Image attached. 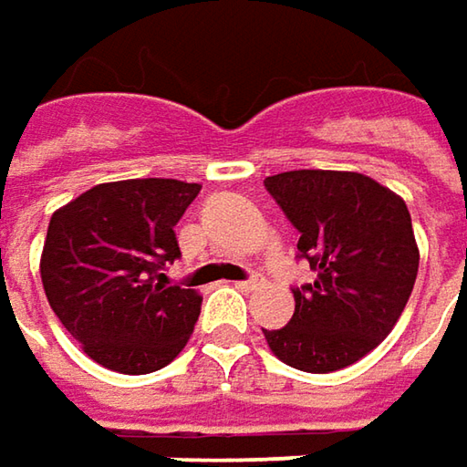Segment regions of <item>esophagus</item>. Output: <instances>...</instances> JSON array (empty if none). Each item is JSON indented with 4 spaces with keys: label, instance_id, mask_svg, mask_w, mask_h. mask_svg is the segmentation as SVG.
<instances>
[{
    "label": "esophagus",
    "instance_id": "34e87169",
    "mask_svg": "<svg viewBox=\"0 0 467 467\" xmlns=\"http://www.w3.org/2000/svg\"><path fill=\"white\" fill-rule=\"evenodd\" d=\"M236 285H239L242 291H257V288L262 285V278L260 275H252L249 280H242V283H236Z\"/></svg>",
    "mask_w": 467,
    "mask_h": 467
}]
</instances>
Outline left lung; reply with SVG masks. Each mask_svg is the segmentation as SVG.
<instances>
[{
    "instance_id": "left-lung-1",
    "label": "left lung",
    "mask_w": 467,
    "mask_h": 467,
    "mask_svg": "<svg viewBox=\"0 0 467 467\" xmlns=\"http://www.w3.org/2000/svg\"><path fill=\"white\" fill-rule=\"evenodd\" d=\"M298 231V257L317 278L294 288L296 312L262 330L288 367L337 371L385 340L419 275V246L403 197L356 171H285L265 179Z\"/></svg>"
}]
</instances>
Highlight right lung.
I'll list each match as a JSON object with an SVG mask.
<instances>
[{
  "label": "right lung",
  "instance_id": "add662e5",
  "mask_svg": "<svg viewBox=\"0 0 467 467\" xmlns=\"http://www.w3.org/2000/svg\"><path fill=\"white\" fill-rule=\"evenodd\" d=\"M200 184L127 179L82 192L51 215L41 280L54 314L100 367L150 374L187 346L202 296L166 285L182 257L173 225Z\"/></svg>",
  "mask_w": 467,
  "mask_h": 467
}]
</instances>
